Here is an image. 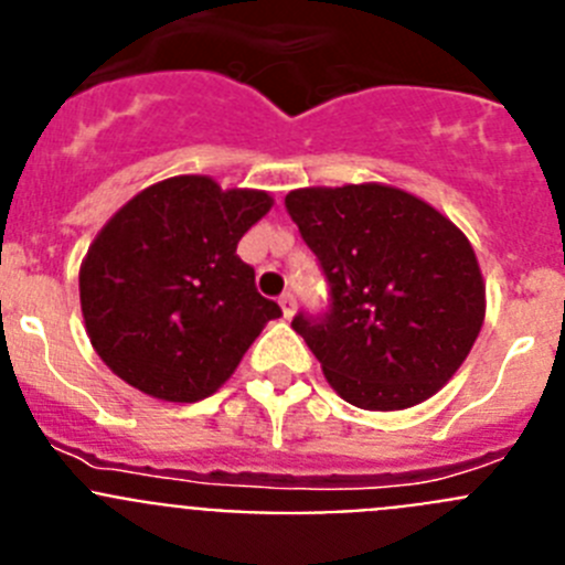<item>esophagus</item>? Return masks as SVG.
<instances>
[{"instance_id": "1", "label": "esophagus", "mask_w": 565, "mask_h": 565, "mask_svg": "<svg viewBox=\"0 0 565 565\" xmlns=\"http://www.w3.org/2000/svg\"><path fill=\"white\" fill-rule=\"evenodd\" d=\"M279 308H282V317L291 319L294 313H297V297H294L291 291H286L282 297H279Z\"/></svg>"}]
</instances>
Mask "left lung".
Returning a JSON list of instances; mask_svg holds the SVG:
<instances>
[{"label": "left lung", "mask_w": 565, "mask_h": 565, "mask_svg": "<svg viewBox=\"0 0 565 565\" xmlns=\"http://www.w3.org/2000/svg\"><path fill=\"white\" fill-rule=\"evenodd\" d=\"M286 209L331 286L328 311L297 313L291 328L333 391L362 411H404L441 391L487 313L461 228L384 183L294 189Z\"/></svg>", "instance_id": "left-lung-1"}]
</instances>
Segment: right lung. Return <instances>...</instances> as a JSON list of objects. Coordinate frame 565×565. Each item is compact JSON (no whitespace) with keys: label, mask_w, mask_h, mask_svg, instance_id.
<instances>
[{"label":"right lung","mask_w":565,"mask_h":565,"mask_svg":"<svg viewBox=\"0 0 565 565\" xmlns=\"http://www.w3.org/2000/svg\"><path fill=\"white\" fill-rule=\"evenodd\" d=\"M274 206L206 174L152 183L107 221L78 271L87 337L115 376L163 402H201L234 373L268 319L239 237Z\"/></svg>","instance_id":"1"}]
</instances>
